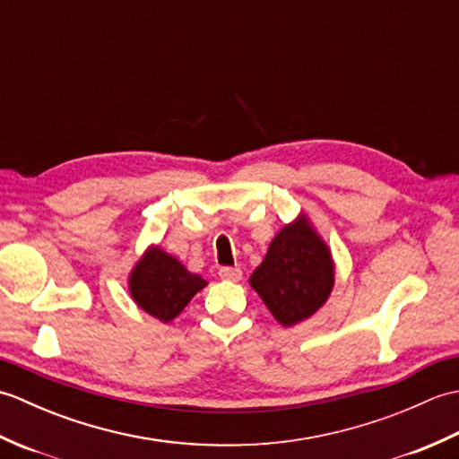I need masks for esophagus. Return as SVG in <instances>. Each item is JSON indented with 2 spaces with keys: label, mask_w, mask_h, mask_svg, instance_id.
<instances>
[{
  "label": "esophagus",
  "mask_w": 459,
  "mask_h": 459,
  "mask_svg": "<svg viewBox=\"0 0 459 459\" xmlns=\"http://www.w3.org/2000/svg\"><path fill=\"white\" fill-rule=\"evenodd\" d=\"M219 276L222 280H230V281H238L242 278V270L240 268H230V266H222L219 270Z\"/></svg>",
  "instance_id": "obj_1"
}]
</instances>
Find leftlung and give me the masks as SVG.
<instances>
[{"mask_svg": "<svg viewBox=\"0 0 459 459\" xmlns=\"http://www.w3.org/2000/svg\"><path fill=\"white\" fill-rule=\"evenodd\" d=\"M281 325H294L325 304L333 288V262L306 219L288 224L272 240L264 262L250 276Z\"/></svg>", "mask_w": 459, "mask_h": 459, "instance_id": "1", "label": "left lung"}]
</instances>
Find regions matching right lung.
<instances>
[{
  "label": "right lung",
  "mask_w": 459,
  "mask_h": 459,
  "mask_svg": "<svg viewBox=\"0 0 459 459\" xmlns=\"http://www.w3.org/2000/svg\"><path fill=\"white\" fill-rule=\"evenodd\" d=\"M204 286L207 281L191 274L179 260L161 248L148 250L130 276V291L135 304L165 324L178 317Z\"/></svg>",
  "instance_id": "add662e5"
}]
</instances>
